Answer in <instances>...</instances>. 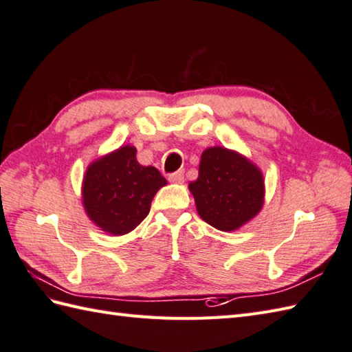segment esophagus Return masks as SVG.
<instances>
[{
	"label": "esophagus",
	"mask_w": 352,
	"mask_h": 352,
	"mask_svg": "<svg viewBox=\"0 0 352 352\" xmlns=\"http://www.w3.org/2000/svg\"><path fill=\"white\" fill-rule=\"evenodd\" d=\"M168 181L173 182V184H182L184 182V171H176V173H171L168 176Z\"/></svg>",
	"instance_id": "1"
}]
</instances>
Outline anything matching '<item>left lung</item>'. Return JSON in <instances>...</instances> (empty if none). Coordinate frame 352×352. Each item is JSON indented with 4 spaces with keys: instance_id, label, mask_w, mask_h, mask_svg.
<instances>
[{
    "instance_id": "left-lung-1",
    "label": "left lung",
    "mask_w": 352,
    "mask_h": 352,
    "mask_svg": "<svg viewBox=\"0 0 352 352\" xmlns=\"http://www.w3.org/2000/svg\"><path fill=\"white\" fill-rule=\"evenodd\" d=\"M203 221L223 232L241 229L261 212L265 181L242 153L212 146L203 151L199 177L188 185Z\"/></svg>"
}]
</instances>
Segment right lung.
Listing matches in <instances>:
<instances>
[{
    "instance_id": "1",
    "label": "right lung",
    "mask_w": 352,
    "mask_h": 352,
    "mask_svg": "<svg viewBox=\"0 0 352 352\" xmlns=\"http://www.w3.org/2000/svg\"><path fill=\"white\" fill-rule=\"evenodd\" d=\"M167 181L152 166L137 161V149L123 144L89 164L81 200L90 221L113 236L134 230L151 210V203Z\"/></svg>"
}]
</instances>
